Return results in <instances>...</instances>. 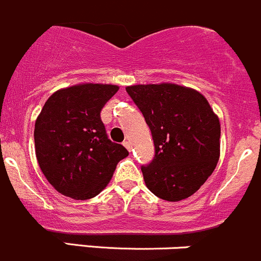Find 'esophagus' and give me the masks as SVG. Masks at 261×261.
I'll list each match as a JSON object with an SVG mask.
<instances>
[{
  "label": "esophagus",
  "instance_id": "1",
  "mask_svg": "<svg viewBox=\"0 0 261 261\" xmlns=\"http://www.w3.org/2000/svg\"><path fill=\"white\" fill-rule=\"evenodd\" d=\"M123 144H124V147L128 149V151H130V149H132V144H130L129 141H124V142H123Z\"/></svg>",
  "mask_w": 261,
  "mask_h": 261
}]
</instances>
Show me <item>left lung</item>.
<instances>
[{
  "label": "left lung",
  "instance_id": "left-lung-1",
  "mask_svg": "<svg viewBox=\"0 0 261 261\" xmlns=\"http://www.w3.org/2000/svg\"><path fill=\"white\" fill-rule=\"evenodd\" d=\"M125 90L154 143L153 160L141 167L147 188L169 202L189 198L217 166V115L202 94L179 85H136Z\"/></svg>",
  "mask_w": 261,
  "mask_h": 261
}]
</instances>
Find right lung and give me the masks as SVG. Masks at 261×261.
I'll return each mask as SVG.
<instances>
[{
	"instance_id": "right-lung-1",
	"label": "right lung",
	"mask_w": 261,
	"mask_h": 261,
	"mask_svg": "<svg viewBox=\"0 0 261 261\" xmlns=\"http://www.w3.org/2000/svg\"><path fill=\"white\" fill-rule=\"evenodd\" d=\"M118 89L79 85L58 90L44 104L35 122V153L44 176L61 194L79 200L96 197L129 154L110 141L100 118Z\"/></svg>"
}]
</instances>
